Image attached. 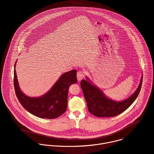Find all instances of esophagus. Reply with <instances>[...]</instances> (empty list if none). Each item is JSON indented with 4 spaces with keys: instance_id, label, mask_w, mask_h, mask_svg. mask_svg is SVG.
Returning <instances> with one entry per match:
<instances>
[{
    "instance_id": "34e87169",
    "label": "esophagus",
    "mask_w": 154,
    "mask_h": 154,
    "mask_svg": "<svg viewBox=\"0 0 154 154\" xmlns=\"http://www.w3.org/2000/svg\"><path fill=\"white\" fill-rule=\"evenodd\" d=\"M85 74L84 72H83V71L78 72L77 75V77L78 81L80 82L82 79H83L85 77Z\"/></svg>"
}]
</instances>
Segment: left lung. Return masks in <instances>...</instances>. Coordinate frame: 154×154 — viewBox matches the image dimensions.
<instances>
[{"label": "left lung", "mask_w": 154, "mask_h": 154, "mask_svg": "<svg viewBox=\"0 0 154 154\" xmlns=\"http://www.w3.org/2000/svg\"><path fill=\"white\" fill-rule=\"evenodd\" d=\"M82 80L80 86L88 105V111L97 117H111L118 116L126 110L138 97L142 85L143 76L135 92L127 99L117 101L109 98L97 86L86 77Z\"/></svg>", "instance_id": "8db88e82"}]
</instances>
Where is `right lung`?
<instances>
[{
	"label": "right lung",
	"mask_w": 154,
	"mask_h": 154,
	"mask_svg": "<svg viewBox=\"0 0 154 154\" xmlns=\"http://www.w3.org/2000/svg\"><path fill=\"white\" fill-rule=\"evenodd\" d=\"M14 65V86L16 96L22 106L31 114L42 119H53L60 117L67 109L69 86L77 83V70L63 74L49 91L39 97H30L20 89Z\"/></svg>",
	"instance_id": "1"
}]
</instances>
